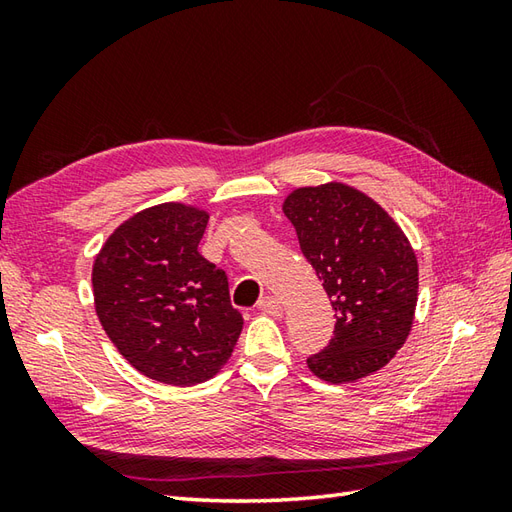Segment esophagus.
<instances>
[{
  "mask_svg": "<svg viewBox=\"0 0 512 512\" xmlns=\"http://www.w3.org/2000/svg\"><path fill=\"white\" fill-rule=\"evenodd\" d=\"M257 308L270 314V317H281V312H284V308H281V301L277 297H262L257 303Z\"/></svg>",
  "mask_w": 512,
  "mask_h": 512,
  "instance_id": "esophagus-1",
  "label": "esophagus"
}]
</instances>
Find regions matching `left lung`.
Segmentation results:
<instances>
[{
    "mask_svg": "<svg viewBox=\"0 0 512 512\" xmlns=\"http://www.w3.org/2000/svg\"><path fill=\"white\" fill-rule=\"evenodd\" d=\"M303 257L323 281L334 336L308 358L328 383L385 367L407 341L418 301V259L383 206L347 184L301 187L284 202Z\"/></svg>",
    "mask_w": 512,
    "mask_h": 512,
    "instance_id": "obj_1",
    "label": "left lung"
}]
</instances>
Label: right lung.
<instances>
[{
	"label": "right lung",
	"mask_w": 512,
	"mask_h": 512,
	"mask_svg": "<svg viewBox=\"0 0 512 512\" xmlns=\"http://www.w3.org/2000/svg\"><path fill=\"white\" fill-rule=\"evenodd\" d=\"M209 213L165 202L129 217L94 259L103 330L140 374L191 387L220 372L244 319L222 268L200 255Z\"/></svg>",
	"instance_id": "1"
}]
</instances>
